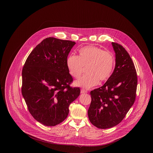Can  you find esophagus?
I'll list each match as a JSON object with an SVG mask.
<instances>
[{"label": "esophagus", "mask_w": 153, "mask_h": 153, "mask_svg": "<svg viewBox=\"0 0 153 153\" xmlns=\"http://www.w3.org/2000/svg\"><path fill=\"white\" fill-rule=\"evenodd\" d=\"M88 91L87 90H85L84 89H82L81 90V94H85V93H87Z\"/></svg>", "instance_id": "1"}]
</instances>
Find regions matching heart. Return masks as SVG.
Returning <instances> with one entry per match:
<instances>
[{"mask_svg":"<svg viewBox=\"0 0 153 153\" xmlns=\"http://www.w3.org/2000/svg\"><path fill=\"white\" fill-rule=\"evenodd\" d=\"M115 64L114 57L109 51L94 46H88L80 49L79 56L70 55L66 64L69 73L78 79L86 68L87 74L74 82L77 87L89 89L96 85L99 80L105 81L109 79Z\"/></svg>","mask_w":153,"mask_h":153,"instance_id":"b5f03b06","label":"heart"}]
</instances>
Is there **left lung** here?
Masks as SVG:
<instances>
[{
  "label": "left lung",
  "instance_id": "8db88e82",
  "mask_svg": "<svg viewBox=\"0 0 153 153\" xmlns=\"http://www.w3.org/2000/svg\"><path fill=\"white\" fill-rule=\"evenodd\" d=\"M115 53L114 71L101 87L91 92L88 111L91 123L106 129L120 123L135 100L137 74L129 54L123 47L112 42Z\"/></svg>",
  "mask_w": 153,
  "mask_h": 153
}]
</instances>
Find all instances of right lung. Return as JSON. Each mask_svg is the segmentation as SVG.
Here are the masks:
<instances>
[{
	"label": "right lung",
	"instance_id": "right-lung-1",
	"mask_svg": "<svg viewBox=\"0 0 153 153\" xmlns=\"http://www.w3.org/2000/svg\"><path fill=\"white\" fill-rule=\"evenodd\" d=\"M76 42L47 38L31 52L22 69V96L38 122L54 126L68 117L69 106L80 95L66 61Z\"/></svg>",
	"mask_w": 153,
	"mask_h": 153
}]
</instances>
